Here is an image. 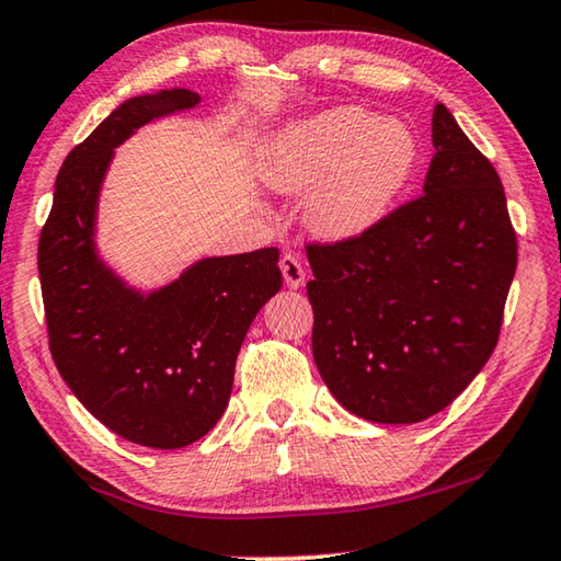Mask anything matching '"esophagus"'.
<instances>
[{
    "mask_svg": "<svg viewBox=\"0 0 561 561\" xmlns=\"http://www.w3.org/2000/svg\"><path fill=\"white\" fill-rule=\"evenodd\" d=\"M279 270H282L284 284H287L289 289H299L301 284H305V266H301L299 256L284 254L279 260Z\"/></svg>",
    "mask_w": 561,
    "mask_h": 561,
    "instance_id": "esophagus-1",
    "label": "esophagus"
}]
</instances>
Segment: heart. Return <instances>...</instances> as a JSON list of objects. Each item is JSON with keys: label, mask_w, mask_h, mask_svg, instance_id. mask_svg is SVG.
I'll return each instance as SVG.
<instances>
[{"label": "heart", "mask_w": 561, "mask_h": 561, "mask_svg": "<svg viewBox=\"0 0 561 561\" xmlns=\"http://www.w3.org/2000/svg\"><path fill=\"white\" fill-rule=\"evenodd\" d=\"M420 164V141L399 119L364 106H334L282 127L264 145L262 176L282 194H307L317 237L350 242L379 227Z\"/></svg>", "instance_id": "b5f03b06"}]
</instances>
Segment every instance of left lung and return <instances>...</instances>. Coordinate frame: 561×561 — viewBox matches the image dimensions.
<instances>
[{
	"label": "left lung",
	"instance_id": "8db88e82",
	"mask_svg": "<svg viewBox=\"0 0 561 561\" xmlns=\"http://www.w3.org/2000/svg\"><path fill=\"white\" fill-rule=\"evenodd\" d=\"M432 145L422 197L359 239L307 247L317 369L377 424L422 422L465 392L500 340L517 270L500 174L444 104Z\"/></svg>",
	"mask_w": 561,
	"mask_h": 561
}]
</instances>
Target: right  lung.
Returning a JSON list of instances; mask_svg holds the SVG:
<instances>
[{"mask_svg": "<svg viewBox=\"0 0 561 561\" xmlns=\"http://www.w3.org/2000/svg\"><path fill=\"white\" fill-rule=\"evenodd\" d=\"M197 104L192 89L119 104L67 154L39 237L44 317L61 379L114 434L152 449L186 447L219 422L247 329L282 287L277 247L207 256L149 295L96 254V202L114 149L152 119Z\"/></svg>", "mask_w": 561, "mask_h": 561, "instance_id": "1", "label": "right lung"}]
</instances>
